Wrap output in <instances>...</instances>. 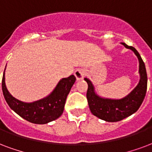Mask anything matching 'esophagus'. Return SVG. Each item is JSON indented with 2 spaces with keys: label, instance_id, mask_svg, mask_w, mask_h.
Instances as JSON below:
<instances>
[{
  "label": "esophagus",
  "instance_id": "esophagus-1",
  "mask_svg": "<svg viewBox=\"0 0 152 152\" xmlns=\"http://www.w3.org/2000/svg\"><path fill=\"white\" fill-rule=\"evenodd\" d=\"M75 75L77 81L82 80V79H83V77H85L86 70L83 69H77V70H75Z\"/></svg>",
  "mask_w": 152,
  "mask_h": 152
}]
</instances>
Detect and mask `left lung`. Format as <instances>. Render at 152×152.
Instances as JSON below:
<instances>
[{
	"label": "left lung",
	"mask_w": 152,
	"mask_h": 152,
	"mask_svg": "<svg viewBox=\"0 0 152 152\" xmlns=\"http://www.w3.org/2000/svg\"><path fill=\"white\" fill-rule=\"evenodd\" d=\"M121 44L126 49L132 50L137 56L140 62V82L131 93L120 99H105L95 93L94 86L89 78H84L88 84L86 98L91 113L100 119L112 123L122 120L139 110L145 98L148 86V75L145 64L139 52L134 47L128 46L124 42Z\"/></svg>",
	"instance_id": "8db88e82"
}]
</instances>
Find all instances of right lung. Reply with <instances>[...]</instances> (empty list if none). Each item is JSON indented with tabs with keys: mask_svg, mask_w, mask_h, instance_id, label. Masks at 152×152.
<instances>
[{
	"mask_svg": "<svg viewBox=\"0 0 152 152\" xmlns=\"http://www.w3.org/2000/svg\"><path fill=\"white\" fill-rule=\"evenodd\" d=\"M4 71L2 77V91L4 99L10 108L21 118L32 124H45L62 115L67 95L76 80L75 75L61 79L54 90L44 99L33 102H25L12 97L7 90Z\"/></svg>",
	"mask_w": 152,
	"mask_h": 152,
	"instance_id": "add662e5",
	"label": "right lung"
}]
</instances>
